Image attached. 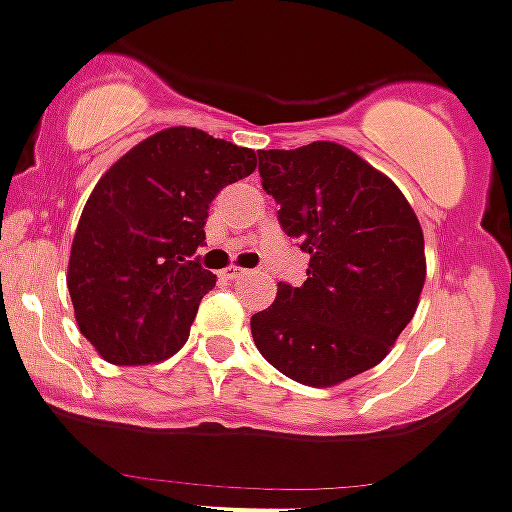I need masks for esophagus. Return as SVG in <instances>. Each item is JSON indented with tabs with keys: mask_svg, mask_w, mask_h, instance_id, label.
<instances>
[{
	"mask_svg": "<svg viewBox=\"0 0 512 512\" xmlns=\"http://www.w3.org/2000/svg\"><path fill=\"white\" fill-rule=\"evenodd\" d=\"M246 268H241V266H226L224 271H221V276L224 278H229V281H234V278H241V276H246Z\"/></svg>",
	"mask_w": 512,
	"mask_h": 512,
	"instance_id": "1",
	"label": "esophagus"
}]
</instances>
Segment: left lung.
Returning <instances> with one entry per match:
<instances>
[{
  "mask_svg": "<svg viewBox=\"0 0 512 512\" xmlns=\"http://www.w3.org/2000/svg\"><path fill=\"white\" fill-rule=\"evenodd\" d=\"M278 221L311 256L303 286L278 283L251 316L261 356L303 386L331 388L378 366L426 283L423 229L403 191L336 141L258 151Z\"/></svg>",
  "mask_w": 512,
  "mask_h": 512,
  "instance_id": "8db88e82",
  "label": "left lung"
}]
</instances>
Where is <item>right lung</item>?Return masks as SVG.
I'll return each mask as SVG.
<instances>
[{
    "mask_svg": "<svg viewBox=\"0 0 512 512\" xmlns=\"http://www.w3.org/2000/svg\"><path fill=\"white\" fill-rule=\"evenodd\" d=\"M256 151L191 126L126 151L86 199L67 268L79 331L114 366H144L186 343L216 276L189 261L209 204L254 174Z\"/></svg>",
    "mask_w": 512,
    "mask_h": 512,
    "instance_id": "right-lung-1",
    "label": "right lung"
}]
</instances>
